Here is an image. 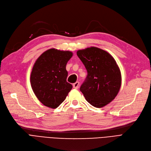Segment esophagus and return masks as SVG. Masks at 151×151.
<instances>
[{
	"label": "esophagus",
	"mask_w": 151,
	"mask_h": 151,
	"mask_svg": "<svg viewBox=\"0 0 151 151\" xmlns=\"http://www.w3.org/2000/svg\"><path fill=\"white\" fill-rule=\"evenodd\" d=\"M80 85V83L78 81H76V83H75L73 85V87L75 89H78Z\"/></svg>",
	"instance_id": "1"
}]
</instances>
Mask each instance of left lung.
<instances>
[{
	"instance_id": "left-lung-1",
	"label": "left lung",
	"mask_w": 151,
	"mask_h": 151,
	"mask_svg": "<svg viewBox=\"0 0 151 151\" xmlns=\"http://www.w3.org/2000/svg\"><path fill=\"white\" fill-rule=\"evenodd\" d=\"M76 54L88 72L80 91L93 106H105L116 98L121 86V73L116 60L106 51L94 47L78 50Z\"/></svg>"
}]
</instances>
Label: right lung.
Segmentation results:
<instances>
[{
  "label": "right lung",
  "instance_id": "add662e5",
  "mask_svg": "<svg viewBox=\"0 0 151 151\" xmlns=\"http://www.w3.org/2000/svg\"><path fill=\"white\" fill-rule=\"evenodd\" d=\"M73 53L50 48L39 57L33 66L30 84L37 99L43 105L57 108L66 99L73 86L66 81V65Z\"/></svg>",
  "mask_w": 151,
  "mask_h": 151
}]
</instances>
